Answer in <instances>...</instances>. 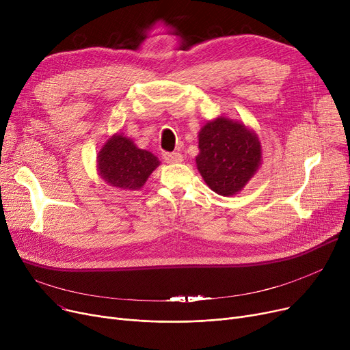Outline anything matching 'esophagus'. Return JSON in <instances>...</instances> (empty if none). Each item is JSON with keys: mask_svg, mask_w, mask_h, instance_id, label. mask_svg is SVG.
<instances>
[{"mask_svg": "<svg viewBox=\"0 0 350 350\" xmlns=\"http://www.w3.org/2000/svg\"><path fill=\"white\" fill-rule=\"evenodd\" d=\"M163 159L165 163H180L183 160V156L180 153L176 152H164L163 153Z\"/></svg>", "mask_w": 350, "mask_h": 350, "instance_id": "1", "label": "esophagus"}]
</instances>
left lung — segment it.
Wrapping results in <instances>:
<instances>
[{"label": "left lung", "mask_w": 350, "mask_h": 350, "mask_svg": "<svg viewBox=\"0 0 350 350\" xmlns=\"http://www.w3.org/2000/svg\"><path fill=\"white\" fill-rule=\"evenodd\" d=\"M198 149L197 169L207 186L221 196L241 191L261 164L258 137L240 122L227 118L203 126Z\"/></svg>", "instance_id": "obj_1"}]
</instances>
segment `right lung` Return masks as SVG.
I'll return each instance as SVG.
<instances>
[{
    "label": "right lung",
    "mask_w": 350,
    "mask_h": 350,
    "mask_svg": "<svg viewBox=\"0 0 350 350\" xmlns=\"http://www.w3.org/2000/svg\"><path fill=\"white\" fill-rule=\"evenodd\" d=\"M160 164L159 159L122 135L110 137L98 156L100 177L118 189L139 190Z\"/></svg>",
    "instance_id": "1"
}]
</instances>
